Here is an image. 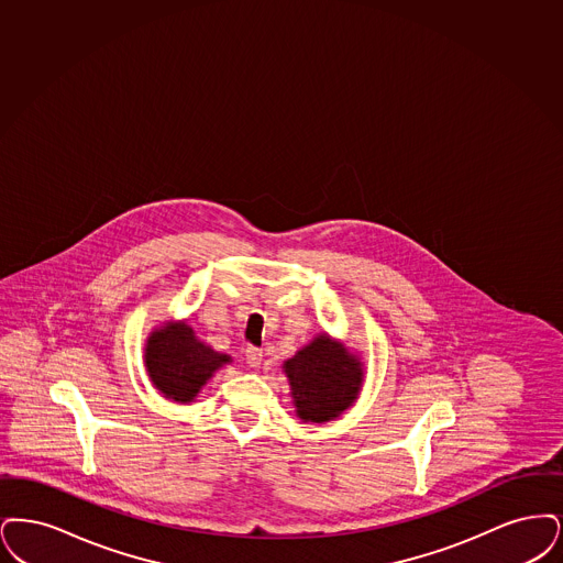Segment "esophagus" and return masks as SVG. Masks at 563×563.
I'll return each instance as SVG.
<instances>
[{"label": "esophagus", "instance_id": "esophagus-1", "mask_svg": "<svg viewBox=\"0 0 563 563\" xmlns=\"http://www.w3.org/2000/svg\"><path fill=\"white\" fill-rule=\"evenodd\" d=\"M245 362H247V366L250 367L261 366V362H263V351L256 349V346H247V349H245Z\"/></svg>", "mask_w": 563, "mask_h": 563}]
</instances>
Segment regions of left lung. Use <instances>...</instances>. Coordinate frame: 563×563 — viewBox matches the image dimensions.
<instances>
[{
  "label": "left lung",
  "instance_id": "1",
  "mask_svg": "<svg viewBox=\"0 0 563 563\" xmlns=\"http://www.w3.org/2000/svg\"><path fill=\"white\" fill-rule=\"evenodd\" d=\"M296 415L305 422H328L353 406L364 383V366L344 344L319 334L284 362Z\"/></svg>",
  "mask_w": 563,
  "mask_h": 563
}]
</instances>
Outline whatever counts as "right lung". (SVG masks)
<instances>
[{"label":"right lung","instance_id":"obj_1","mask_svg":"<svg viewBox=\"0 0 563 563\" xmlns=\"http://www.w3.org/2000/svg\"><path fill=\"white\" fill-rule=\"evenodd\" d=\"M231 357L201 343L187 321H168L148 334L145 366L155 389L166 399L189 404L212 374Z\"/></svg>","mask_w":563,"mask_h":563}]
</instances>
